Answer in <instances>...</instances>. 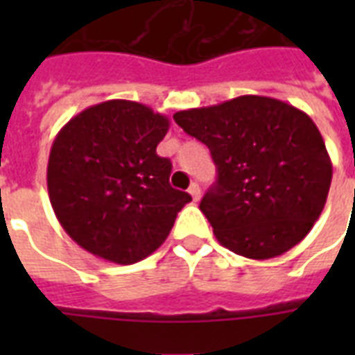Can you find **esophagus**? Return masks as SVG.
<instances>
[{"mask_svg":"<svg viewBox=\"0 0 355 355\" xmlns=\"http://www.w3.org/2000/svg\"><path fill=\"white\" fill-rule=\"evenodd\" d=\"M189 195L193 197V200L197 202V200H200V188H199V184L193 182L191 186H189Z\"/></svg>","mask_w":355,"mask_h":355,"instance_id":"obj_1","label":"esophagus"}]
</instances>
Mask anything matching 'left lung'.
Masks as SVG:
<instances>
[{"label": "left lung", "mask_w": 355, "mask_h": 355, "mask_svg": "<svg viewBox=\"0 0 355 355\" xmlns=\"http://www.w3.org/2000/svg\"><path fill=\"white\" fill-rule=\"evenodd\" d=\"M173 118L216 162L217 182L199 208L223 247L269 259L308 236L331 184L330 155L308 114L272 97L239 96Z\"/></svg>", "instance_id": "8db88e82"}]
</instances>
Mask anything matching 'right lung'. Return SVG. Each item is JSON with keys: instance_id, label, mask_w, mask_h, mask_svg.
<instances>
[{"instance_id": "obj_1", "label": "right lung", "mask_w": 355, "mask_h": 355, "mask_svg": "<svg viewBox=\"0 0 355 355\" xmlns=\"http://www.w3.org/2000/svg\"><path fill=\"white\" fill-rule=\"evenodd\" d=\"M169 118L112 99L69 119L51 145L47 191L71 239L118 265L153 254L191 197L171 188V162L156 155Z\"/></svg>"}]
</instances>
